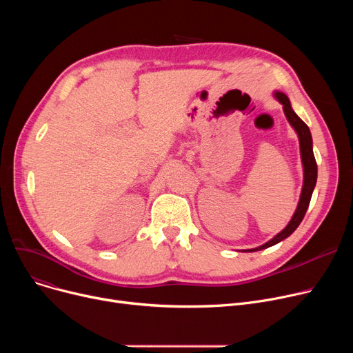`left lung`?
I'll return each instance as SVG.
<instances>
[{"label": "left lung", "instance_id": "left-lung-1", "mask_svg": "<svg viewBox=\"0 0 353 353\" xmlns=\"http://www.w3.org/2000/svg\"><path fill=\"white\" fill-rule=\"evenodd\" d=\"M276 99L279 100L283 104V111H285V116L289 120V123L292 124V127L296 130V133L299 136V143H301V156H302V163H303V188H302V193H301V200H299V205L298 209H296L292 220L289 221V225L281 232L277 233L272 240H269L268 243H265L263 246H259L256 249H250L246 252H256V250H262V249H268L276 243L282 242L283 239L289 237L296 228L301 225V221L303 220L306 210L309 208V203H310V197L313 193L314 186H316V179H318V164L316 160H314L313 156V148H312V134H310V130L309 127L305 124V121L294 113L292 110L290 101L288 99V96H285L283 92L276 91Z\"/></svg>", "mask_w": 353, "mask_h": 353}]
</instances>
